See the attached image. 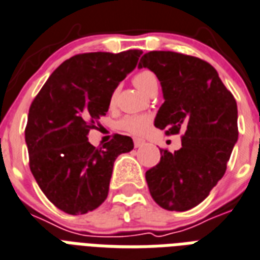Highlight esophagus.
<instances>
[{
	"label": "esophagus",
	"mask_w": 260,
	"mask_h": 260,
	"mask_svg": "<svg viewBox=\"0 0 260 260\" xmlns=\"http://www.w3.org/2000/svg\"><path fill=\"white\" fill-rule=\"evenodd\" d=\"M134 143H135V147H143L146 142H144L143 139H134Z\"/></svg>",
	"instance_id": "34e87169"
}]
</instances>
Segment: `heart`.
I'll list each match as a JSON object with an SVG mask.
<instances>
[{
    "label": "heart",
    "mask_w": 260,
    "mask_h": 260,
    "mask_svg": "<svg viewBox=\"0 0 260 260\" xmlns=\"http://www.w3.org/2000/svg\"><path fill=\"white\" fill-rule=\"evenodd\" d=\"M155 80L156 79L154 76V73H151L150 71H142L134 77V84L138 90H140L142 92H146L147 87ZM114 99H116V91L110 95V101H109L110 105L114 104ZM150 124H151V118L148 116H125L118 121L117 128L124 131L126 134L140 136V135L147 132V129L150 128Z\"/></svg>",
    "instance_id": "obj_1"
}]
</instances>
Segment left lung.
Wrapping results in <instances>:
<instances>
[{"instance_id":"1","label":"left lung","mask_w":260,"mask_h":260,"mask_svg":"<svg viewBox=\"0 0 260 260\" xmlns=\"http://www.w3.org/2000/svg\"><path fill=\"white\" fill-rule=\"evenodd\" d=\"M139 68L154 72L165 102L154 125L168 135L184 131L181 148L161 150V161L146 172L152 199L162 209L185 211L209 196L226 170L237 131L236 99L203 59L174 51H150Z\"/></svg>"}]
</instances>
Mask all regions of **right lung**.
I'll use <instances>...</instances> for the list:
<instances>
[{
  "label": "right lung",
  "instance_id": "right-lung-1",
  "mask_svg": "<svg viewBox=\"0 0 260 260\" xmlns=\"http://www.w3.org/2000/svg\"><path fill=\"white\" fill-rule=\"evenodd\" d=\"M140 54L73 55L51 73L31 104L25 126L29 169L47 199L64 213L79 215L102 205L116 158L134 148L124 135H114L99 148L87 136L106 116L110 95L136 68Z\"/></svg>",
  "mask_w": 260,
  "mask_h": 260
}]
</instances>
